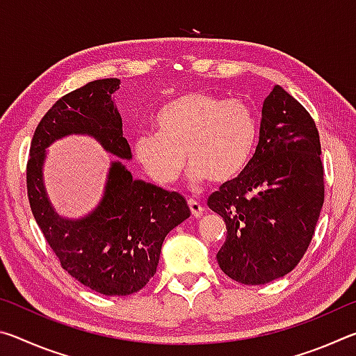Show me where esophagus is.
<instances>
[{
    "mask_svg": "<svg viewBox=\"0 0 356 356\" xmlns=\"http://www.w3.org/2000/svg\"><path fill=\"white\" fill-rule=\"evenodd\" d=\"M188 207L191 210V215L195 216V218H201L202 213H204V207H202L201 202H197L195 200H190L188 201Z\"/></svg>",
    "mask_w": 356,
    "mask_h": 356,
    "instance_id": "esophagus-1",
    "label": "esophagus"
}]
</instances>
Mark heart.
<instances>
[{
    "instance_id": "heart-1",
    "label": "heart",
    "mask_w": 356,
    "mask_h": 356,
    "mask_svg": "<svg viewBox=\"0 0 356 356\" xmlns=\"http://www.w3.org/2000/svg\"><path fill=\"white\" fill-rule=\"evenodd\" d=\"M156 131L131 141V154L150 180L161 186L176 182L188 160V182L201 188L210 180L231 184L251 163L259 141L252 108L242 100L195 91L177 95L155 113Z\"/></svg>"
}]
</instances>
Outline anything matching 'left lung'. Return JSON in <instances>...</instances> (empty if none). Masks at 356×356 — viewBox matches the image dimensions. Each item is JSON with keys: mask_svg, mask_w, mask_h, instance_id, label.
Instances as JSON below:
<instances>
[{"mask_svg": "<svg viewBox=\"0 0 356 356\" xmlns=\"http://www.w3.org/2000/svg\"><path fill=\"white\" fill-rule=\"evenodd\" d=\"M207 204L226 222L216 261L234 281L278 280L308 250L323 206L321 140L309 113L278 84L264 100L251 163Z\"/></svg>", "mask_w": 356, "mask_h": 356, "instance_id": "1", "label": "left lung"}]
</instances>
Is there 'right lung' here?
Wrapping results in <instances>:
<instances>
[{"label":"right lung","instance_id":"right-lung-1","mask_svg":"<svg viewBox=\"0 0 356 356\" xmlns=\"http://www.w3.org/2000/svg\"><path fill=\"white\" fill-rule=\"evenodd\" d=\"M120 80H95L59 99L34 131L26 168L29 206L61 267L104 295H130L156 272L168 232L190 216L182 195L134 179L122 160L131 150L113 94ZM72 134L91 136L119 161L111 164L104 195L91 213L70 219L52 206L43 184L46 149Z\"/></svg>","mask_w":356,"mask_h":356}]
</instances>
